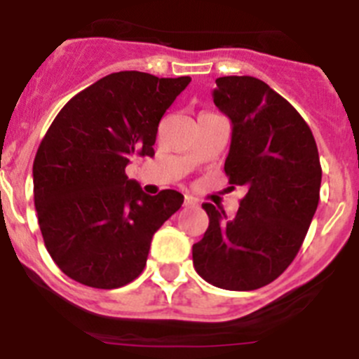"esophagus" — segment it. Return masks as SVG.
I'll use <instances>...</instances> for the list:
<instances>
[{
    "label": "esophagus",
    "instance_id": "obj_1",
    "mask_svg": "<svg viewBox=\"0 0 359 359\" xmlns=\"http://www.w3.org/2000/svg\"><path fill=\"white\" fill-rule=\"evenodd\" d=\"M196 203H198V202H196V200L193 198V196H189V195H186V198H184V205H186V207H195Z\"/></svg>",
    "mask_w": 359,
    "mask_h": 359
}]
</instances>
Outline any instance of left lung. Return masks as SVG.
<instances>
[{
	"label": "left lung",
	"instance_id": "obj_1",
	"mask_svg": "<svg viewBox=\"0 0 359 359\" xmlns=\"http://www.w3.org/2000/svg\"><path fill=\"white\" fill-rule=\"evenodd\" d=\"M214 104L232 122L225 173L246 187L229 217L203 203L209 229L193 244V266L210 285L255 290L296 259L319 205V150L303 116L251 76L216 79Z\"/></svg>",
	"mask_w": 359,
	"mask_h": 359
}]
</instances>
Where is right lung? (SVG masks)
Returning <instances> with one entry per match:
<instances>
[{
	"label": "right lung",
	"instance_id": "1",
	"mask_svg": "<svg viewBox=\"0 0 359 359\" xmlns=\"http://www.w3.org/2000/svg\"><path fill=\"white\" fill-rule=\"evenodd\" d=\"M189 81L109 74L53 120L33 163V196L43 244L69 278L118 289L145 269L154 233L184 196L173 189L147 195L126 166L134 154L154 156L161 118Z\"/></svg>",
	"mask_w": 359,
	"mask_h": 359
}]
</instances>
